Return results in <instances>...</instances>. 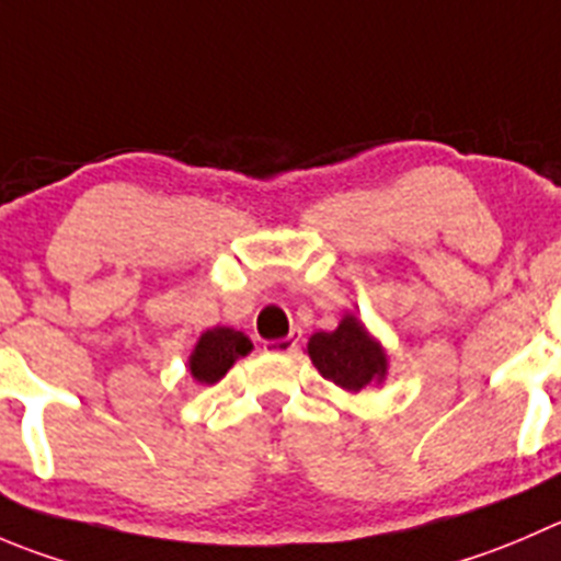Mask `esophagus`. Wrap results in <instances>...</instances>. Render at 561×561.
I'll return each mask as SVG.
<instances>
[{
    "label": "esophagus",
    "instance_id": "esophagus-1",
    "mask_svg": "<svg viewBox=\"0 0 561 561\" xmlns=\"http://www.w3.org/2000/svg\"><path fill=\"white\" fill-rule=\"evenodd\" d=\"M298 342H301V331H290V334L282 336V340L263 342V347H265V351H271V353H296Z\"/></svg>",
    "mask_w": 561,
    "mask_h": 561
}]
</instances>
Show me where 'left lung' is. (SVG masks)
I'll list each match as a JSON object with an SVG mask.
<instances>
[{
	"label": "left lung",
	"instance_id": "obj_1",
	"mask_svg": "<svg viewBox=\"0 0 561 561\" xmlns=\"http://www.w3.org/2000/svg\"><path fill=\"white\" fill-rule=\"evenodd\" d=\"M307 353L318 373L345 391H362L364 386L380 383L389 367L386 351L369 336L356 314H345L334 331H318L309 336Z\"/></svg>",
	"mask_w": 561,
	"mask_h": 561
}]
</instances>
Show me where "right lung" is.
<instances>
[{"label":"right lung","mask_w":561,"mask_h":561,"mask_svg":"<svg viewBox=\"0 0 561 561\" xmlns=\"http://www.w3.org/2000/svg\"><path fill=\"white\" fill-rule=\"evenodd\" d=\"M252 351V340L243 331L227 329V325H216L208 329L199 342L194 345L192 356H188V369L197 383H216L227 375V369L238 362L241 356Z\"/></svg>","instance_id":"right-lung-1"}]
</instances>
